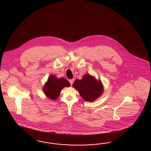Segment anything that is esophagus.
<instances>
[{"mask_svg": "<svg viewBox=\"0 0 151 151\" xmlns=\"http://www.w3.org/2000/svg\"><path fill=\"white\" fill-rule=\"evenodd\" d=\"M73 81H74V80L73 79H71V80H69V82L70 83V84L72 85H73Z\"/></svg>", "mask_w": 151, "mask_h": 151, "instance_id": "34e87169", "label": "esophagus"}]
</instances>
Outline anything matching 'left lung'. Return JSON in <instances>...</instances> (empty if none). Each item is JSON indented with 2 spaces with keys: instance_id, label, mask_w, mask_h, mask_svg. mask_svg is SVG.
I'll list each match as a JSON object with an SVG mask.
<instances>
[{
  "instance_id": "left-lung-1",
  "label": "left lung",
  "mask_w": 151,
  "mask_h": 151,
  "mask_svg": "<svg viewBox=\"0 0 151 151\" xmlns=\"http://www.w3.org/2000/svg\"><path fill=\"white\" fill-rule=\"evenodd\" d=\"M73 86L78 90L84 100L92 102L95 100L103 92V86L100 81L90 75H85L81 80L76 79Z\"/></svg>"
}]
</instances>
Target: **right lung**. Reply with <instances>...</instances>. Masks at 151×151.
Listing matches in <instances>:
<instances>
[{"mask_svg":"<svg viewBox=\"0 0 151 151\" xmlns=\"http://www.w3.org/2000/svg\"><path fill=\"white\" fill-rule=\"evenodd\" d=\"M70 86V82L65 78H58L53 75L48 78L43 91L49 98L54 100L59 97L60 92L64 87H69Z\"/></svg>","mask_w":151,"mask_h":151,"instance_id":"add662e5","label":"right lung"}]
</instances>
